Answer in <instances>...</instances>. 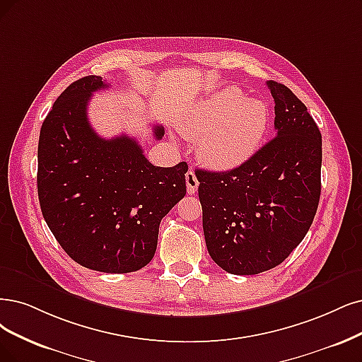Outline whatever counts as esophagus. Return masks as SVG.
<instances>
[{
    "label": "esophagus",
    "instance_id": "obj_1",
    "mask_svg": "<svg viewBox=\"0 0 362 362\" xmlns=\"http://www.w3.org/2000/svg\"><path fill=\"white\" fill-rule=\"evenodd\" d=\"M186 189H188V194H195L197 189H198V179L195 176V173L192 170H189L188 173H186Z\"/></svg>",
    "mask_w": 362,
    "mask_h": 362
}]
</instances>
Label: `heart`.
<instances>
[{"instance_id":"1","label":"heart","mask_w":362,"mask_h":362,"mask_svg":"<svg viewBox=\"0 0 362 362\" xmlns=\"http://www.w3.org/2000/svg\"><path fill=\"white\" fill-rule=\"evenodd\" d=\"M269 127V107L257 98H243L235 86L211 92L197 103L180 124L183 136L202 137L198 156L209 167L231 170L257 153Z\"/></svg>"}]
</instances>
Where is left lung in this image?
<instances>
[{"label": "left lung", "instance_id": "1", "mask_svg": "<svg viewBox=\"0 0 362 362\" xmlns=\"http://www.w3.org/2000/svg\"><path fill=\"white\" fill-rule=\"evenodd\" d=\"M267 86L276 137L230 171H195L207 250L238 276L282 264L309 231L320 197V131L289 88Z\"/></svg>", "mask_w": 362, "mask_h": 362}]
</instances>
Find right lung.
Returning a JSON list of instances; mask_svg holds the SVG:
<instances>
[{"mask_svg": "<svg viewBox=\"0 0 362 362\" xmlns=\"http://www.w3.org/2000/svg\"><path fill=\"white\" fill-rule=\"evenodd\" d=\"M86 76L66 88L40 129L37 191L61 247L86 269L131 273L155 255L159 223L186 195L188 164L155 167L132 137H100L88 120L93 92ZM156 139L164 128L155 125Z\"/></svg>", "mask_w": 362, "mask_h": 362, "instance_id": "1", "label": "right lung"}]
</instances>
